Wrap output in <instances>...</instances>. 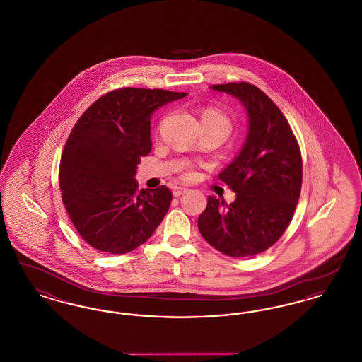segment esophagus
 Returning <instances> with one entry per match:
<instances>
[{
    "label": "esophagus",
    "mask_w": 362,
    "mask_h": 362,
    "mask_svg": "<svg viewBox=\"0 0 362 362\" xmlns=\"http://www.w3.org/2000/svg\"><path fill=\"white\" fill-rule=\"evenodd\" d=\"M185 192H187V189H185V187H175L173 191V197H180Z\"/></svg>",
    "instance_id": "obj_1"
}]
</instances>
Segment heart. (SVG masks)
Here are the masks:
<instances>
[{"mask_svg":"<svg viewBox=\"0 0 362 362\" xmlns=\"http://www.w3.org/2000/svg\"><path fill=\"white\" fill-rule=\"evenodd\" d=\"M201 122H210V123H213V124H217V126L223 127L228 134H229L230 127H232V126H230V121L225 117L224 114L220 112V111H217V110H214V108H207V110H205V111L202 112ZM189 176H191V173L186 171V173H185V177H189Z\"/></svg>","mask_w":362,"mask_h":362,"instance_id":"heart-1","label":"heart"}]
</instances>
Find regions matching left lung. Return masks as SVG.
Here are the masks:
<instances>
[{
	"label": "left lung",
	"mask_w": 362,
	"mask_h": 362,
	"mask_svg": "<svg viewBox=\"0 0 362 362\" xmlns=\"http://www.w3.org/2000/svg\"><path fill=\"white\" fill-rule=\"evenodd\" d=\"M210 89L240 100L248 134L239 155L218 175L236 199L228 205L209 197L198 228L220 252L247 258L272 247L291 223L301 191L303 160L289 123L264 92L248 83Z\"/></svg>",
	"instance_id": "obj_1"
}]
</instances>
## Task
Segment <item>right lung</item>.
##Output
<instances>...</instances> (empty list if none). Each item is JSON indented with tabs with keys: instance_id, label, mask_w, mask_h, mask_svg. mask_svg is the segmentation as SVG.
I'll list each match as a JSON object with an SVG mask.
<instances>
[{
	"instance_id": "right-lung-1",
	"label": "right lung",
	"mask_w": 362,
	"mask_h": 362,
	"mask_svg": "<svg viewBox=\"0 0 362 362\" xmlns=\"http://www.w3.org/2000/svg\"><path fill=\"white\" fill-rule=\"evenodd\" d=\"M187 96L165 89L121 88L105 93L74 124L59 165L62 202L84 240L126 254L148 240L167 214L165 186L138 191L139 157L152 149L157 108Z\"/></svg>"
}]
</instances>
